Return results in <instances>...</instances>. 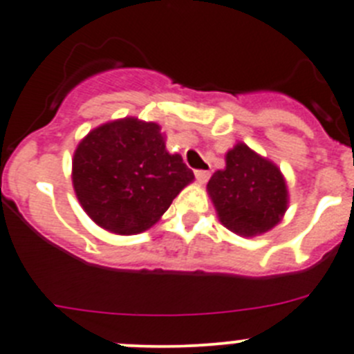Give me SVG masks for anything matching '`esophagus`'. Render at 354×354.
Listing matches in <instances>:
<instances>
[{
	"label": "esophagus",
	"mask_w": 354,
	"mask_h": 354,
	"mask_svg": "<svg viewBox=\"0 0 354 354\" xmlns=\"http://www.w3.org/2000/svg\"><path fill=\"white\" fill-rule=\"evenodd\" d=\"M195 177H196V180H198L200 184H205L209 180V177H211V171H209V170H196Z\"/></svg>",
	"instance_id": "esophagus-1"
}]
</instances>
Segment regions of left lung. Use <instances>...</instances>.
Wrapping results in <instances>:
<instances>
[{"mask_svg": "<svg viewBox=\"0 0 354 354\" xmlns=\"http://www.w3.org/2000/svg\"><path fill=\"white\" fill-rule=\"evenodd\" d=\"M207 193L221 225L243 237L270 232L289 207L280 168L243 142L225 154V168L214 171Z\"/></svg>", "mask_w": 354, "mask_h": 354, "instance_id": "left-lung-1", "label": "left lung"}]
</instances>
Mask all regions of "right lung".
<instances>
[{"label": "right lung", "mask_w": 354, "mask_h": 354, "mask_svg": "<svg viewBox=\"0 0 354 354\" xmlns=\"http://www.w3.org/2000/svg\"><path fill=\"white\" fill-rule=\"evenodd\" d=\"M193 179L183 156L167 150L159 124L136 117L92 129L72 158V186L83 211L120 236L158 223Z\"/></svg>", "instance_id": "1"}]
</instances>
